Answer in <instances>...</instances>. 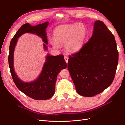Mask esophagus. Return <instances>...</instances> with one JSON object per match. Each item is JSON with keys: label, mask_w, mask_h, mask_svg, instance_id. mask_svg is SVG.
Masks as SVG:
<instances>
[{"label": "esophagus", "mask_w": 125, "mask_h": 125, "mask_svg": "<svg viewBox=\"0 0 125 125\" xmlns=\"http://www.w3.org/2000/svg\"><path fill=\"white\" fill-rule=\"evenodd\" d=\"M64 60L65 61V62L68 63V57L67 56H64Z\"/></svg>", "instance_id": "1"}]
</instances>
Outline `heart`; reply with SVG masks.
<instances>
[{
  "instance_id": "1",
  "label": "heart",
  "mask_w": 125,
  "mask_h": 125,
  "mask_svg": "<svg viewBox=\"0 0 125 125\" xmlns=\"http://www.w3.org/2000/svg\"><path fill=\"white\" fill-rule=\"evenodd\" d=\"M87 34L86 26L83 23L61 25L55 29L54 39H50V42L55 48H58L59 44H64L67 52H76L83 46Z\"/></svg>"
}]
</instances>
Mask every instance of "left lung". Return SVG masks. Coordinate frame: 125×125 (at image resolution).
<instances>
[{"label": "left lung", "instance_id": "obj_1", "mask_svg": "<svg viewBox=\"0 0 125 125\" xmlns=\"http://www.w3.org/2000/svg\"><path fill=\"white\" fill-rule=\"evenodd\" d=\"M119 53L115 36L103 22H95L91 38L69 57L68 68L77 92L93 97L110 86L115 78Z\"/></svg>", "mask_w": 125, "mask_h": 125}]
</instances>
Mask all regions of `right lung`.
I'll return each mask as SVG.
<instances>
[{
    "mask_svg": "<svg viewBox=\"0 0 125 125\" xmlns=\"http://www.w3.org/2000/svg\"><path fill=\"white\" fill-rule=\"evenodd\" d=\"M48 24L49 22L35 26H31L28 23L23 25L11 40L9 47L8 60L13 80L19 90L29 97L35 100L48 99L54 94L57 75L61 70L67 67L64 56L59 55L54 56L48 54L47 56L46 61L39 77L31 82H24L18 77L14 71L13 67L14 50L19 37L26 33L35 34L41 37L44 43V49L47 50L46 44H48V40L46 30Z\"/></svg>",
    "mask_w": 125,
    "mask_h": 125,
    "instance_id": "1",
    "label": "right lung"
}]
</instances>
